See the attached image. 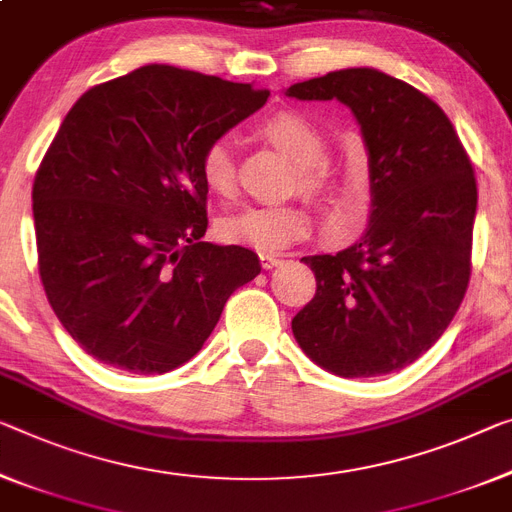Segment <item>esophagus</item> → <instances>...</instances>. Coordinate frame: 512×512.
<instances>
[{"mask_svg":"<svg viewBox=\"0 0 512 512\" xmlns=\"http://www.w3.org/2000/svg\"><path fill=\"white\" fill-rule=\"evenodd\" d=\"M281 261L277 256H272V254H261V267L263 270H272V267H277Z\"/></svg>","mask_w":512,"mask_h":512,"instance_id":"esophagus-1","label":"esophagus"}]
</instances>
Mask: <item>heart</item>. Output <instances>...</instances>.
Segmentation results:
<instances>
[{"label": "heart", "mask_w": 512, "mask_h": 512, "mask_svg": "<svg viewBox=\"0 0 512 512\" xmlns=\"http://www.w3.org/2000/svg\"><path fill=\"white\" fill-rule=\"evenodd\" d=\"M258 135L286 155L295 167V185L309 199H325L332 192L327 164V141L306 116L297 112L270 114L258 125ZM199 176L212 194L229 196L235 185L233 146L226 137L212 139L201 151ZM311 212L302 203L247 206L217 222L219 238L229 245L251 247L261 254H277L309 238Z\"/></svg>", "instance_id": "obj_1"}]
</instances>
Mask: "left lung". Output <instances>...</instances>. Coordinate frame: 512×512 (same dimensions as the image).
Segmentation results:
<instances>
[{"mask_svg": "<svg viewBox=\"0 0 512 512\" xmlns=\"http://www.w3.org/2000/svg\"><path fill=\"white\" fill-rule=\"evenodd\" d=\"M286 96L343 102L361 128L371 178L361 240L302 258L318 288L293 334L334 375L396 373L435 345L467 293L474 167L442 107L382 70H334Z\"/></svg>", "mask_w": 512, "mask_h": 512, "instance_id": "left-lung-1", "label": "left lung"}]
</instances>
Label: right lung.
I'll list each match as a JSON object with an SVG mask.
<instances>
[{"label":"right lung","instance_id":"obj_1","mask_svg":"<svg viewBox=\"0 0 512 512\" xmlns=\"http://www.w3.org/2000/svg\"><path fill=\"white\" fill-rule=\"evenodd\" d=\"M267 96L151 64L93 86L66 114L31 201L45 295L86 355L135 375L174 371L261 272L251 249L201 240L199 157Z\"/></svg>","mask_w":512,"mask_h":512}]
</instances>
